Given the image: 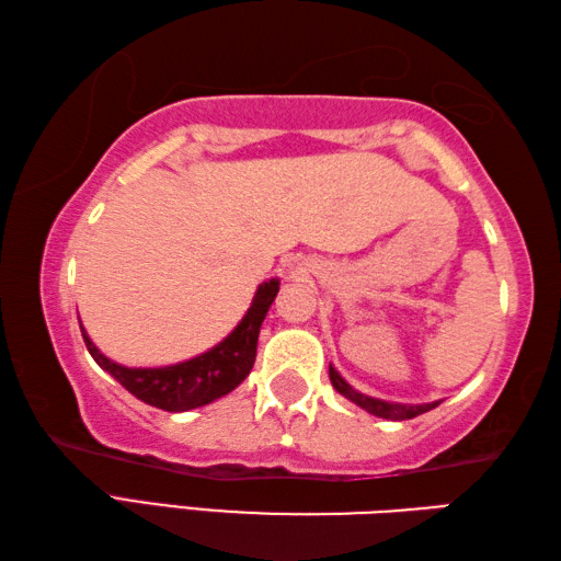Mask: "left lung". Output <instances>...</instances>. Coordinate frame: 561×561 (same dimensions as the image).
Segmentation results:
<instances>
[{
    "mask_svg": "<svg viewBox=\"0 0 561 561\" xmlns=\"http://www.w3.org/2000/svg\"><path fill=\"white\" fill-rule=\"evenodd\" d=\"M330 381L342 397H347L350 401H355L357 407H362L369 414H375L379 419H391V421H404V419H414L419 414H426V411L436 409L438 401H431V404H394V401H381L375 397H367L357 391L355 387H350L345 379L340 377V371L330 365Z\"/></svg>",
    "mask_w": 561,
    "mask_h": 561,
    "instance_id": "8db88e82",
    "label": "left lung"
}]
</instances>
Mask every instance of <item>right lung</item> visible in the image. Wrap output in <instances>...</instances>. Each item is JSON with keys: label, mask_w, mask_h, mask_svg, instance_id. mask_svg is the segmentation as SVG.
Instances as JSON below:
<instances>
[{"label": "right lung", "mask_w": 561, "mask_h": 561, "mask_svg": "<svg viewBox=\"0 0 561 561\" xmlns=\"http://www.w3.org/2000/svg\"><path fill=\"white\" fill-rule=\"evenodd\" d=\"M280 280L271 278L259 286L253 302L243 320L233 328L229 337H224L219 345L204 352L199 357H192L180 365L170 367H123L117 362L107 359L98 350L91 337L81 328V335L91 357L105 369L113 379L130 391L145 404L164 409V411H190L196 407L211 404L214 399L226 397L241 381L249 377L255 362V347H259V332L265 320V312L278 296Z\"/></svg>", "instance_id": "1"}]
</instances>
